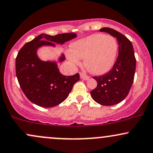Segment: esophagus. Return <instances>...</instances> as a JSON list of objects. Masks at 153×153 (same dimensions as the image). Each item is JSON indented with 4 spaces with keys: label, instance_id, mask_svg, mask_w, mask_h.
Listing matches in <instances>:
<instances>
[{
    "label": "esophagus",
    "instance_id": "34e87169",
    "mask_svg": "<svg viewBox=\"0 0 153 153\" xmlns=\"http://www.w3.org/2000/svg\"><path fill=\"white\" fill-rule=\"evenodd\" d=\"M80 78H81L82 79H83V80H88L89 78H90L88 75H85V73H80Z\"/></svg>",
    "mask_w": 153,
    "mask_h": 153
}]
</instances>
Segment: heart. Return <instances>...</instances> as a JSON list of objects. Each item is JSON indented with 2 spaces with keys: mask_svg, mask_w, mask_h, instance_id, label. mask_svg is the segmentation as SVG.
I'll list each match as a JSON object with an SVG mask.
<instances>
[{
  "mask_svg": "<svg viewBox=\"0 0 153 153\" xmlns=\"http://www.w3.org/2000/svg\"><path fill=\"white\" fill-rule=\"evenodd\" d=\"M70 61L79 65L85 58V66L91 73L102 75L109 71L116 62L118 43L111 35L94 34L73 43Z\"/></svg>",
  "mask_w": 153,
  "mask_h": 153,
  "instance_id": "b5f03b06",
  "label": "heart"
}]
</instances>
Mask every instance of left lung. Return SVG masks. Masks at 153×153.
I'll return each mask as SVG.
<instances>
[{"label": "left lung", "mask_w": 153, "mask_h": 153, "mask_svg": "<svg viewBox=\"0 0 153 153\" xmlns=\"http://www.w3.org/2000/svg\"><path fill=\"white\" fill-rule=\"evenodd\" d=\"M117 38L119 55L113 68L106 74L93 77L97 86L91 91L96 102L103 106H113L125 99L134 81L136 58L132 44L119 31L108 27L100 29Z\"/></svg>", "instance_id": "left-lung-1"}]
</instances>
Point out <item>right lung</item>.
<instances>
[{
    "label": "right lung",
    "instance_id": "obj_1",
    "mask_svg": "<svg viewBox=\"0 0 153 153\" xmlns=\"http://www.w3.org/2000/svg\"><path fill=\"white\" fill-rule=\"evenodd\" d=\"M75 33L54 36L39 35L26 43L16 58V74L21 88L28 99L42 107H53L64 101L73 85L80 80L78 73L65 76L59 73L56 62H42L36 56V50L42 45L54 46L75 38ZM65 59L62 55L59 61Z\"/></svg>",
    "mask_w": 153,
    "mask_h": 153
}]
</instances>
